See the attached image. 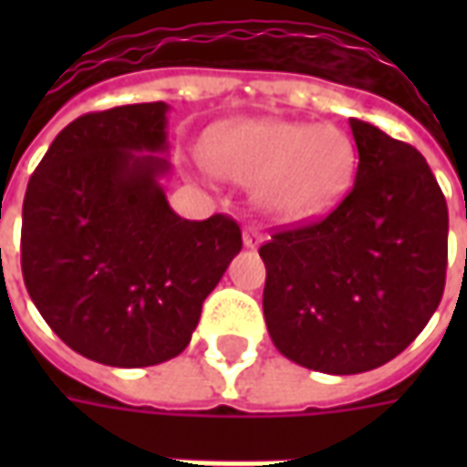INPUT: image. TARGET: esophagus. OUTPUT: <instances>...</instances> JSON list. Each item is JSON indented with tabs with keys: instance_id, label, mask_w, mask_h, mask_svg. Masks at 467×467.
<instances>
[{
	"instance_id": "esophagus-1",
	"label": "esophagus",
	"mask_w": 467,
	"mask_h": 467,
	"mask_svg": "<svg viewBox=\"0 0 467 467\" xmlns=\"http://www.w3.org/2000/svg\"><path fill=\"white\" fill-rule=\"evenodd\" d=\"M243 243L247 250H254V247H260V244H263V233H260L257 227H244Z\"/></svg>"
}]
</instances>
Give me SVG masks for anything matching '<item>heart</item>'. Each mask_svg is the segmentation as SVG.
Listing matches in <instances>:
<instances>
[{
    "instance_id": "1",
    "label": "heart",
    "mask_w": 467,
    "mask_h": 467,
    "mask_svg": "<svg viewBox=\"0 0 467 467\" xmlns=\"http://www.w3.org/2000/svg\"><path fill=\"white\" fill-rule=\"evenodd\" d=\"M204 162L217 177L253 187L265 213L307 220L345 194L355 170V144L335 124L237 119L207 137Z\"/></svg>"
}]
</instances>
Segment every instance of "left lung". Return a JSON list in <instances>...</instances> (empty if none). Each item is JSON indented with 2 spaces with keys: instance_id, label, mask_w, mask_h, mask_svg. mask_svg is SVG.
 I'll list each match as a JSON object with an SVG mask.
<instances>
[{
  "instance_id": "left-lung-1",
  "label": "left lung",
  "mask_w": 467,
  "mask_h": 467,
  "mask_svg": "<svg viewBox=\"0 0 467 467\" xmlns=\"http://www.w3.org/2000/svg\"><path fill=\"white\" fill-rule=\"evenodd\" d=\"M355 184L325 220L260 247L267 333L287 360L327 375L390 362L438 310L448 204L415 147L350 119Z\"/></svg>"
}]
</instances>
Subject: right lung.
<instances>
[{
  "label": "right lung",
  "mask_w": 467,
  "mask_h": 467,
  "mask_svg": "<svg viewBox=\"0 0 467 467\" xmlns=\"http://www.w3.org/2000/svg\"><path fill=\"white\" fill-rule=\"evenodd\" d=\"M164 102L77 117L26 184L22 275L47 325L112 368L172 360L243 250L234 220L174 213Z\"/></svg>",
  "instance_id": "obj_1"
}]
</instances>
